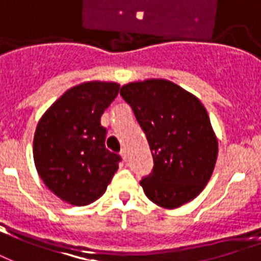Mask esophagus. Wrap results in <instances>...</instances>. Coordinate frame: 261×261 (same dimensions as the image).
I'll list each match as a JSON object with an SVG mask.
<instances>
[{"label": "esophagus", "mask_w": 261, "mask_h": 261, "mask_svg": "<svg viewBox=\"0 0 261 261\" xmlns=\"http://www.w3.org/2000/svg\"><path fill=\"white\" fill-rule=\"evenodd\" d=\"M119 154H121V156H122L123 161L128 160V154H126V150H121V152H119Z\"/></svg>", "instance_id": "1"}]
</instances>
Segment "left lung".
I'll list each match as a JSON object with an SVG mask.
<instances>
[{"instance_id": "1", "label": "left lung", "mask_w": 261, "mask_h": 261, "mask_svg": "<svg viewBox=\"0 0 261 261\" xmlns=\"http://www.w3.org/2000/svg\"><path fill=\"white\" fill-rule=\"evenodd\" d=\"M146 133L154 168L140 186L158 206L190 202L207 184L217 160V139L206 109L166 80L130 82L121 88Z\"/></svg>"}]
</instances>
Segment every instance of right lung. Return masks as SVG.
Masks as SVG:
<instances>
[{
	"label": "right lung",
	"instance_id": "1",
	"mask_svg": "<svg viewBox=\"0 0 261 261\" xmlns=\"http://www.w3.org/2000/svg\"><path fill=\"white\" fill-rule=\"evenodd\" d=\"M115 82H84L50 106L37 125L35 168L55 195L84 206L101 197L121 156L106 148L100 117L118 95Z\"/></svg>",
	"mask_w": 261,
	"mask_h": 261
}]
</instances>
